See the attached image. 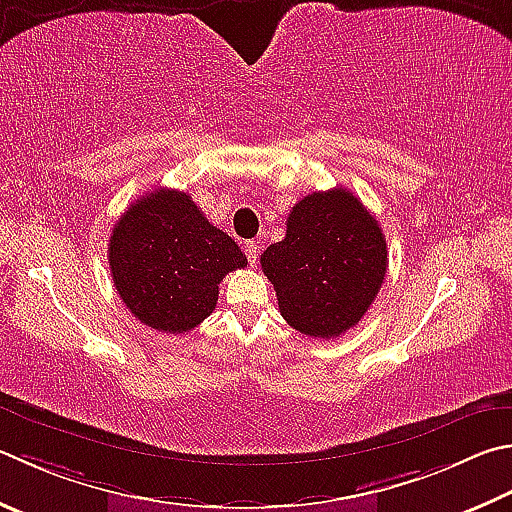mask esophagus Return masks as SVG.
Segmentation results:
<instances>
[{"label":"esophagus","mask_w":512,"mask_h":512,"mask_svg":"<svg viewBox=\"0 0 512 512\" xmlns=\"http://www.w3.org/2000/svg\"><path fill=\"white\" fill-rule=\"evenodd\" d=\"M259 244L257 241H246V246H244V253H246V257H248V262H250V266H255L257 264V257H259Z\"/></svg>","instance_id":"esophagus-1"}]
</instances>
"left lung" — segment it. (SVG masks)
Instances as JSON below:
<instances>
[{"instance_id":"8db88e82","label":"left lung","mask_w":512,"mask_h":512,"mask_svg":"<svg viewBox=\"0 0 512 512\" xmlns=\"http://www.w3.org/2000/svg\"><path fill=\"white\" fill-rule=\"evenodd\" d=\"M282 318L311 338H340L362 320L387 273L376 217L345 188L313 192L286 219V237L262 259Z\"/></svg>"}]
</instances>
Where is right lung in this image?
<instances>
[{"label": "right lung", "mask_w": 512, "mask_h": 512, "mask_svg": "<svg viewBox=\"0 0 512 512\" xmlns=\"http://www.w3.org/2000/svg\"><path fill=\"white\" fill-rule=\"evenodd\" d=\"M246 264L237 241L179 190L145 194L120 215L109 237L120 300L134 318L163 333H185L206 320L221 280Z\"/></svg>", "instance_id": "1"}]
</instances>
